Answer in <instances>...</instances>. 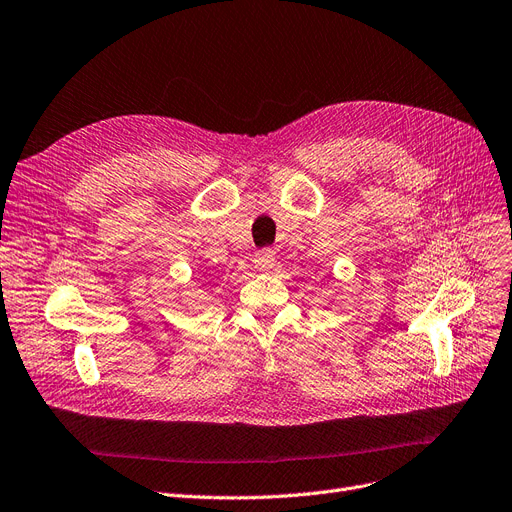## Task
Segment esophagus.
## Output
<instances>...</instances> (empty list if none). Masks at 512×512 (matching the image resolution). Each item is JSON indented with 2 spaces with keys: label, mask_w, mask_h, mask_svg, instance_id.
<instances>
[{
  "label": "esophagus",
  "mask_w": 512,
  "mask_h": 512,
  "mask_svg": "<svg viewBox=\"0 0 512 512\" xmlns=\"http://www.w3.org/2000/svg\"><path fill=\"white\" fill-rule=\"evenodd\" d=\"M254 264H256V269H258L260 273L273 271V267H275V252H273L271 248L258 250L256 256H254Z\"/></svg>",
  "instance_id": "obj_1"
}]
</instances>
